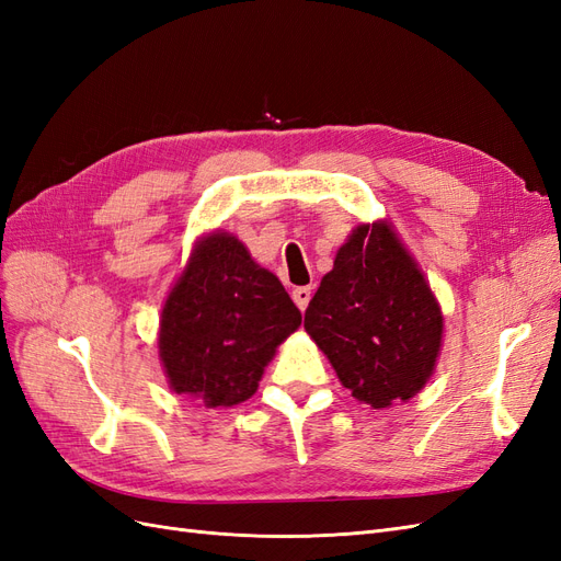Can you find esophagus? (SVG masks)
Wrapping results in <instances>:
<instances>
[{"mask_svg":"<svg viewBox=\"0 0 561 561\" xmlns=\"http://www.w3.org/2000/svg\"><path fill=\"white\" fill-rule=\"evenodd\" d=\"M311 295H313L311 287H307V285H304V287H295V290H293V299H295V304L299 307V311H304V309L309 307Z\"/></svg>","mask_w":561,"mask_h":561,"instance_id":"esophagus-1","label":"esophagus"}]
</instances>
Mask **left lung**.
<instances>
[{
    "instance_id": "8db88e82",
    "label": "left lung",
    "mask_w": 561,
    "mask_h": 561,
    "mask_svg": "<svg viewBox=\"0 0 561 561\" xmlns=\"http://www.w3.org/2000/svg\"><path fill=\"white\" fill-rule=\"evenodd\" d=\"M304 330L355 400L383 410L433 377L445 316L388 219L355 225L304 313Z\"/></svg>"
}]
</instances>
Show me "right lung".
Wrapping results in <instances>:
<instances>
[{"mask_svg": "<svg viewBox=\"0 0 561 561\" xmlns=\"http://www.w3.org/2000/svg\"><path fill=\"white\" fill-rule=\"evenodd\" d=\"M301 325L278 276L239 236H198L159 320V358L173 393L208 410L245 402L276 348Z\"/></svg>", "mask_w": 561, "mask_h": 561, "instance_id": "obj_1", "label": "right lung"}]
</instances>
